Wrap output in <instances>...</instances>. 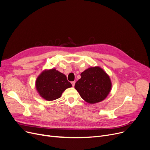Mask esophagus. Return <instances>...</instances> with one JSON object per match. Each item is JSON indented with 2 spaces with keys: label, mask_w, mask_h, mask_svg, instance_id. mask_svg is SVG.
Returning a JSON list of instances; mask_svg holds the SVG:
<instances>
[{
  "label": "esophagus",
  "mask_w": 150,
  "mask_h": 150,
  "mask_svg": "<svg viewBox=\"0 0 150 150\" xmlns=\"http://www.w3.org/2000/svg\"><path fill=\"white\" fill-rule=\"evenodd\" d=\"M72 86L73 87H74V86H75V81H72Z\"/></svg>",
  "instance_id": "obj_1"
}]
</instances>
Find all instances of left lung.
Wrapping results in <instances>:
<instances>
[{
    "label": "left lung",
    "instance_id": "obj_1",
    "mask_svg": "<svg viewBox=\"0 0 150 150\" xmlns=\"http://www.w3.org/2000/svg\"><path fill=\"white\" fill-rule=\"evenodd\" d=\"M81 78L75 88L81 97L90 104L98 103L105 100L112 88L109 75L98 66L91 67L81 74Z\"/></svg>",
    "mask_w": 150,
    "mask_h": 150
}]
</instances>
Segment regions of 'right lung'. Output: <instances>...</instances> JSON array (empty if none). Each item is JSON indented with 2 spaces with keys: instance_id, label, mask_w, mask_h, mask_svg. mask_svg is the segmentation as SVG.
<instances>
[{
  "instance_id": "right-lung-1",
  "label": "right lung",
  "mask_w": 150,
  "mask_h": 150,
  "mask_svg": "<svg viewBox=\"0 0 150 150\" xmlns=\"http://www.w3.org/2000/svg\"><path fill=\"white\" fill-rule=\"evenodd\" d=\"M72 87L66 76L55 69L45 70L38 76L36 88L39 95L47 101H52L61 97L66 89Z\"/></svg>"
}]
</instances>
